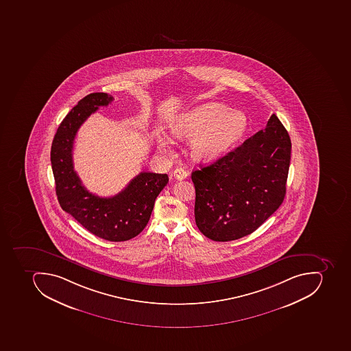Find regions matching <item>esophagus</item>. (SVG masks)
<instances>
[{"label":"esophagus","mask_w":351,"mask_h":351,"mask_svg":"<svg viewBox=\"0 0 351 351\" xmlns=\"http://www.w3.org/2000/svg\"><path fill=\"white\" fill-rule=\"evenodd\" d=\"M188 173L186 169H182V167H177L174 171V177L176 180H184L187 177Z\"/></svg>","instance_id":"1"}]
</instances>
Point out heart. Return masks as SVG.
Segmentation results:
<instances>
[{"instance_id":"obj_1","label":"heart","mask_w":351,"mask_h":351,"mask_svg":"<svg viewBox=\"0 0 351 351\" xmlns=\"http://www.w3.org/2000/svg\"><path fill=\"white\" fill-rule=\"evenodd\" d=\"M248 126V119L241 111H230L219 103H204L176 117L169 124L177 138L195 137L191 143L193 156L198 160H212L234 145ZM163 152L171 151L167 137L158 139Z\"/></svg>"}]
</instances>
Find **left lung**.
<instances>
[{
  "instance_id": "left-lung-1",
  "label": "left lung",
  "mask_w": 351,
  "mask_h": 351,
  "mask_svg": "<svg viewBox=\"0 0 351 351\" xmlns=\"http://www.w3.org/2000/svg\"><path fill=\"white\" fill-rule=\"evenodd\" d=\"M290 152L289 134L273 114L264 130L193 171L199 230L214 241H230L258 230L284 201Z\"/></svg>"
}]
</instances>
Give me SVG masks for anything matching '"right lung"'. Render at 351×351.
<instances>
[{"label":"right lung","instance_id":"1","mask_svg":"<svg viewBox=\"0 0 351 351\" xmlns=\"http://www.w3.org/2000/svg\"><path fill=\"white\" fill-rule=\"evenodd\" d=\"M113 97L90 93L71 108L56 130L51 147V164L60 206L91 234L108 241L136 237L148 224L156 197L169 182L167 174L141 171L125 189L110 198L89 193L74 171L75 137L99 106H108Z\"/></svg>","mask_w":351,"mask_h":351}]
</instances>
